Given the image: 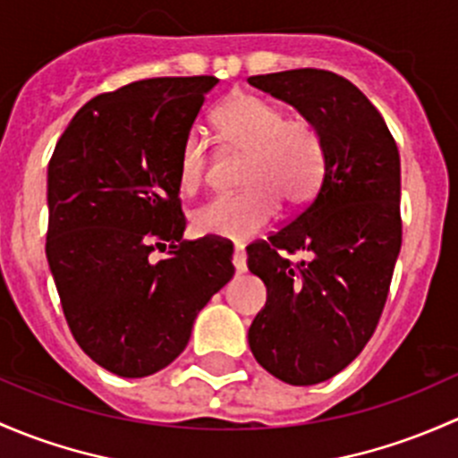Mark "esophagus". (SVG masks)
Returning <instances> with one entry per match:
<instances>
[{
    "mask_svg": "<svg viewBox=\"0 0 458 458\" xmlns=\"http://www.w3.org/2000/svg\"><path fill=\"white\" fill-rule=\"evenodd\" d=\"M231 262H233L235 271H238V273H244V271H247V253H244V247H242V244H235V249H233V258H231Z\"/></svg>",
    "mask_w": 458,
    "mask_h": 458,
    "instance_id": "1",
    "label": "esophagus"
}]
</instances>
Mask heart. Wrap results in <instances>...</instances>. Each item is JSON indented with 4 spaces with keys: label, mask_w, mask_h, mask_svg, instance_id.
I'll return each mask as SVG.
<instances>
[{
    "label": "heart",
    "mask_w": 458,
    "mask_h": 458,
    "mask_svg": "<svg viewBox=\"0 0 458 458\" xmlns=\"http://www.w3.org/2000/svg\"><path fill=\"white\" fill-rule=\"evenodd\" d=\"M214 127L227 149L244 152L238 194L211 198L191 216L200 233L244 240L267 227L277 200L301 207L318 194L327 172V139L318 121L286 116L273 98L240 92L220 103ZM209 169V143L198 130L187 131L178 157L181 190L194 194Z\"/></svg>",
    "instance_id": "b5f03b06"
}]
</instances>
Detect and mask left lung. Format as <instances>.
I'll return each mask as SVG.
<instances>
[{
    "instance_id": "left-lung-1",
    "label": "left lung",
    "mask_w": 458,
    "mask_h": 458,
    "mask_svg": "<svg viewBox=\"0 0 458 458\" xmlns=\"http://www.w3.org/2000/svg\"><path fill=\"white\" fill-rule=\"evenodd\" d=\"M247 81L318 121L327 139L313 200L247 247L249 271L267 284L249 328L253 357L286 384L313 386L346 369L379 324L402 249L399 149L379 110L339 74L300 68ZM298 250L305 258L293 263Z\"/></svg>"
}]
</instances>
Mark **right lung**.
I'll return each instance as SVG.
<instances>
[{
    "mask_svg": "<svg viewBox=\"0 0 458 458\" xmlns=\"http://www.w3.org/2000/svg\"><path fill=\"white\" fill-rule=\"evenodd\" d=\"M216 83L157 77L98 94L50 158L46 258L61 309L81 351L119 377L172 364L233 277V244L182 240L178 157Z\"/></svg>",
    "mask_w": 458,
    "mask_h": 458,
    "instance_id": "obj_1",
    "label": "right lung"
}]
</instances>
